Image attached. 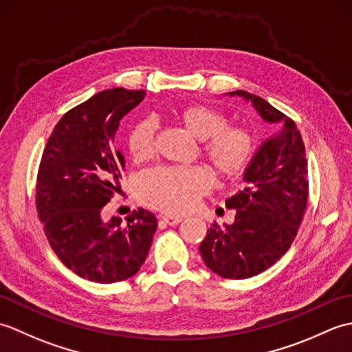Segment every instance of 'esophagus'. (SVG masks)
<instances>
[{
	"label": "esophagus",
	"mask_w": 352,
	"mask_h": 352,
	"mask_svg": "<svg viewBox=\"0 0 352 352\" xmlns=\"http://www.w3.org/2000/svg\"><path fill=\"white\" fill-rule=\"evenodd\" d=\"M162 221L166 223V226H170V227H174V226H178V223H180L182 221H183V218H180V216H170V214H164V216H162Z\"/></svg>",
	"instance_id": "obj_1"
}]
</instances>
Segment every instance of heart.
<instances>
[{"mask_svg": "<svg viewBox=\"0 0 352 352\" xmlns=\"http://www.w3.org/2000/svg\"><path fill=\"white\" fill-rule=\"evenodd\" d=\"M170 116L190 136L201 140L199 153L222 180L233 182L245 174L257 151V139L245 125L227 124V116L204 104H182ZM126 149L134 162L151 159L155 149V126L139 119L126 134ZM213 188L210 170L201 166L159 168L139 182V193L149 207L172 214L192 212Z\"/></svg>", "mask_w": 352, "mask_h": 352, "instance_id": "heart-1", "label": "heart"}]
</instances>
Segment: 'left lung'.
<instances>
[{
  "label": "left lung",
  "mask_w": 352,
  "mask_h": 352,
  "mask_svg": "<svg viewBox=\"0 0 352 352\" xmlns=\"http://www.w3.org/2000/svg\"><path fill=\"white\" fill-rule=\"evenodd\" d=\"M230 95L243 96L265 121L281 126L245 170L246 188L227 199L236 221L223 230L213 223L199 245L208 269L223 278L243 280L271 267L294 243L309 201L307 159L294 119L257 95Z\"/></svg>",
  "instance_id": "left-lung-1"
}]
</instances>
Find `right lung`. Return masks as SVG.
<instances>
[{
  "instance_id": "obj_1",
  "label": "right lung",
  "mask_w": 352,
  "mask_h": 352,
  "mask_svg": "<svg viewBox=\"0 0 352 352\" xmlns=\"http://www.w3.org/2000/svg\"><path fill=\"white\" fill-rule=\"evenodd\" d=\"M145 91L107 89L68 110L45 145L36 183V208L52 251L81 278L110 284L144 265L157 230L154 213L138 208L102 221L118 192L124 157L116 151L119 121Z\"/></svg>"
}]
</instances>
